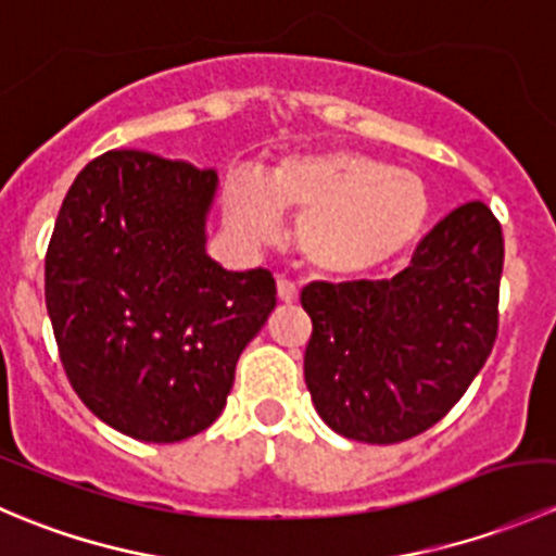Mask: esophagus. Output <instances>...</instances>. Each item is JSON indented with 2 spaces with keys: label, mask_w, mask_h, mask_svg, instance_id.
Returning a JSON list of instances; mask_svg holds the SVG:
<instances>
[{
  "label": "esophagus",
  "mask_w": 556,
  "mask_h": 556,
  "mask_svg": "<svg viewBox=\"0 0 556 556\" xmlns=\"http://www.w3.org/2000/svg\"><path fill=\"white\" fill-rule=\"evenodd\" d=\"M277 295H279V301H282V304H295V301H299V285H295L293 279H288V277H282V274H279V277H277Z\"/></svg>",
  "instance_id": "1"
}]
</instances>
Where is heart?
I'll return each instance as SVG.
<instances>
[{
    "instance_id": "obj_1",
    "label": "heart",
    "mask_w": 556,
    "mask_h": 556,
    "mask_svg": "<svg viewBox=\"0 0 556 556\" xmlns=\"http://www.w3.org/2000/svg\"><path fill=\"white\" fill-rule=\"evenodd\" d=\"M223 204L231 226L257 242L277 237L279 212L299 217L295 244L306 266L341 279L390 266L433 217V195L419 174L357 150L288 155L266 182L231 172Z\"/></svg>"
}]
</instances>
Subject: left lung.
<instances>
[{"instance_id": "1", "label": "left lung", "mask_w": 556, "mask_h": 556, "mask_svg": "<svg viewBox=\"0 0 556 556\" xmlns=\"http://www.w3.org/2000/svg\"><path fill=\"white\" fill-rule=\"evenodd\" d=\"M503 231L481 201L425 233L382 282H312L304 379L330 430L397 444L433 428L465 395L497 339Z\"/></svg>"}]
</instances>
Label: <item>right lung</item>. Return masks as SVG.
<instances>
[{"label":"right lung","mask_w":556,"mask_h":556,"mask_svg":"<svg viewBox=\"0 0 556 556\" xmlns=\"http://www.w3.org/2000/svg\"><path fill=\"white\" fill-rule=\"evenodd\" d=\"M215 169L110 150L75 177L45 255V304L72 390L153 444L210 428L242 350L277 306L266 268L204 250Z\"/></svg>","instance_id":"right-lung-1"}]
</instances>
